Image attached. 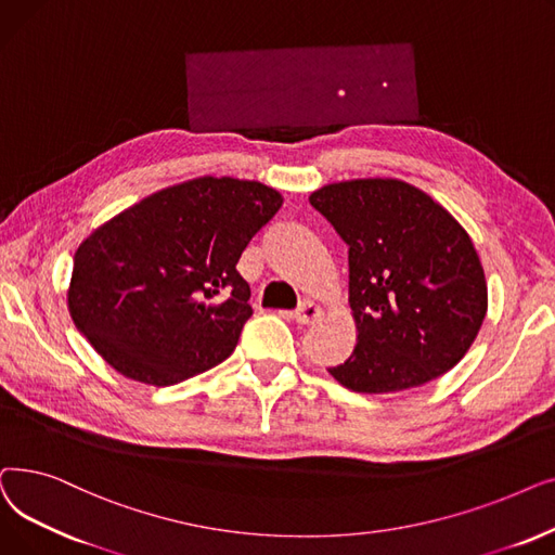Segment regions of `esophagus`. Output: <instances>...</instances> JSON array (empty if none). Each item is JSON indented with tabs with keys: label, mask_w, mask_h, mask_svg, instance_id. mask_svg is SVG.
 <instances>
[{
	"label": "esophagus",
	"mask_w": 555,
	"mask_h": 555,
	"mask_svg": "<svg viewBox=\"0 0 555 555\" xmlns=\"http://www.w3.org/2000/svg\"><path fill=\"white\" fill-rule=\"evenodd\" d=\"M321 313H323V309H321L319 305L307 300V302H302V305L296 309L294 319H296V323H300V325H311V323H315V321L321 319Z\"/></svg>",
	"instance_id": "1"
}]
</instances>
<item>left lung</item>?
I'll list each match as a JSON object with an SVG mask.
<instances>
[{"instance_id": "left-lung-1", "label": "left lung", "mask_w": 555, "mask_h": 555, "mask_svg": "<svg viewBox=\"0 0 555 555\" xmlns=\"http://www.w3.org/2000/svg\"><path fill=\"white\" fill-rule=\"evenodd\" d=\"M309 203L348 246L359 332L330 375L354 392H398L452 371L488 311L483 267L461 223L395 178L325 184Z\"/></svg>"}]
</instances>
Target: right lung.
<instances>
[{
	"label": "right lung",
	"mask_w": 555,
	"mask_h": 555,
	"mask_svg": "<svg viewBox=\"0 0 555 555\" xmlns=\"http://www.w3.org/2000/svg\"><path fill=\"white\" fill-rule=\"evenodd\" d=\"M280 207L267 184L203 176L124 209L74 255V325L128 379L171 386L209 371L253 315L236 261Z\"/></svg>",
	"instance_id": "obj_1"
}]
</instances>
